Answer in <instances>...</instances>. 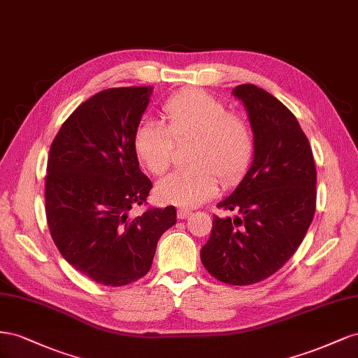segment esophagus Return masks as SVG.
I'll list each match as a JSON object with an SVG mask.
<instances>
[{"label": "esophagus", "instance_id": "34e87169", "mask_svg": "<svg viewBox=\"0 0 358 358\" xmlns=\"http://www.w3.org/2000/svg\"><path fill=\"white\" fill-rule=\"evenodd\" d=\"M192 214V211L190 210H185V208H180L178 210V213H177V216H178V219H187L189 216Z\"/></svg>", "mask_w": 358, "mask_h": 358}]
</instances>
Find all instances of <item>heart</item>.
<instances>
[{
    "instance_id": "obj_1",
    "label": "heart",
    "mask_w": 358,
    "mask_h": 358,
    "mask_svg": "<svg viewBox=\"0 0 358 358\" xmlns=\"http://www.w3.org/2000/svg\"><path fill=\"white\" fill-rule=\"evenodd\" d=\"M166 126L142 121L135 129L134 148L139 162L155 176L171 166L176 141L193 139L189 168L169 173L157 185L163 202L196 207L217 192L219 180L231 185L248 171L255 135L250 121L228 110L220 99L202 90H185L163 105Z\"/></svg>"
}]
</instances>
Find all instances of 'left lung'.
I'll list each match as a JSON object with an SVG mask.
<instances>
[{"label":"left lung","mask_w":358,"mask_h":358,"mask_svg":"<svg viewBox=\"0 0 358 358\" xmlns=\"http://www.w3.org/2000/svg\"><path fill=\"white\" fill-rule=\"evenodd\" d=\"M232 93L248 109L255 157L217 203L237 216H214L201 261L220 282L252 285L280 270L301 244L316 210V168L308 136L280 100L253 84Z\"/></svg>","instance_id":"8db88e82"}]
</instances>
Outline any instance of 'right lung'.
<instances>
[{"label":"right lung","instance_id":"right-lung-1","mask_svg":"<svg viewBox=\"0 0 358 358\" xmlns=\"http://www.w3.org/2000/svg\"><path fill=\"white\" fill-rule=\"evenodd\" d=\"M152 87L109 88L63 122L48 156L45 208L63 258L91 280L124 287L150 271L162 234L177 210L148 207L152 187L139 169L134 134Z\"/></svg>","mask_w":358,"mask_h":358}]
</instances>
